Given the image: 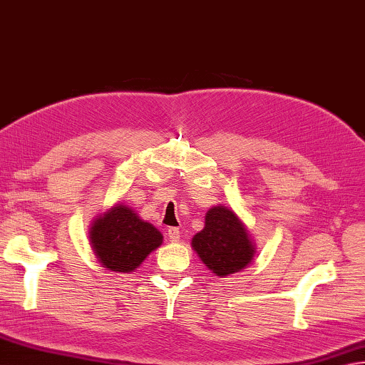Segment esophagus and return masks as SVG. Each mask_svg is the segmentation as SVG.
<instances>
[{
    "mask_svg": "<svg viewBox=\"0 0 365 365\" xmlns=\"http://www.w3.org/2000/svg\"><path fill=\"white\" fill-rule=\"evenodd\" d=\"M167 235H168V240L172 241V242H176L178 240H180V228H175V227H172V228H168V232H167Z\"/></svg>",
    "mask_w": 365,
    "mask_h": 365,
    "instance_id": "obj_1",
    "label": "esophagus"
}]
</instances>
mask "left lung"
Segmentation results:
<instances>
[{"label":"left lung","mask_w":365,"mask_h":365,"mask_svg":"<svg viewBox=\"0 0 365 365\" xmlns=\"http://www.w3.org/2000/svg\"><path fill=\"white\" fill-rule=\"evenodd\" d=\"M192 247L207 269L220 277L244 269L257 252L241 219L222 205L206 212L205 228L192 237Z\"/></svg>","instance_id":"8db88e82"}]
</instances>
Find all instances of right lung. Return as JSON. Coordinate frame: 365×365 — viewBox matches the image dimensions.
Masks as SVG:
<instances>
[{"label":"right lung","mask_w":365,"mask_h":365,"mask_svg":"<svg viewBox=\"0 0 365 365\" xmlns=\"http://www.w3.org/2000/svg\"><path fill=\"white\" fill-rule=\"evenodd\" d=\"M162 240L158 228L123 203L98 215L89 228V242L99 263L115 272L135 271Z\"/></svg>","instance_id":"obj_1"}]
</instances>
